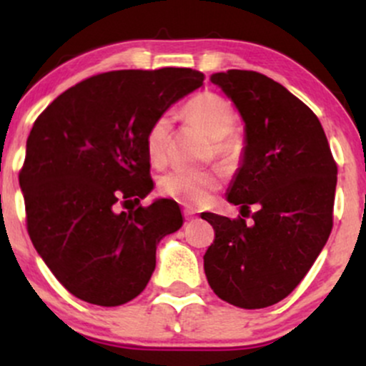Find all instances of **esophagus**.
<instances>
[{
	"instance_id": "34e87169",
	"label": "esophagus",
	"mask_w": 366,
	"mask_h": 366,
	"mask_svg": "<svg viewBox=\"0 0 366 366\" xmlns=\"http://www.w3.org/2000/svg\"><path fill=\"white\" fill-rule=\"evenodd\" d=\"M184 217H186V220H192V218L196 217L194 209H191V208H186V209H184Z\"/></svg>"
}]
</instances>
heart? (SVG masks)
Instances as JSON below:
<instances>
[{"label": "heart", "instance_id": "1", "mask_svg": "<svg viewBox=\"0 0 366 366\" xmlns=\"http://www.w3.org/2000/svg\"><path fill=\"white\" fill-rule=\"evenodd\" d=\"M184 115L189 122L203 129L213 139V149L218 158L232 162L239 157L242 142L234 134L236 112L232 103L217 92H201L186 103ZM172 130L170 115H159L149 125L146 134V149L154 165H163L169 153V141ZM217 172H191L172 170L159 179V191L172 199L189 207L204 203L208 196L218 187Z\"/></svg>", "mask_w": 366, "mask_h": 366}]
</instances>
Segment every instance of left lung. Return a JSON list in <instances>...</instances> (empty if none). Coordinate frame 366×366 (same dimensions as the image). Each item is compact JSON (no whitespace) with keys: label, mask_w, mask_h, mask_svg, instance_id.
Masks as SVG:
<instances>
[{"label":"left lung","mask_w":366,"mask_h":366,"mask_svg":"<svg viewBox=\"0 0 366 366\" xmlns=\"http://www.w3.org/2000/svg\"><path fill=\"white\" fill-rule=\"evenodd\" d=\"M244 122L241 167L227 201L249 212L230 220L201 218L215 229L204 274L220 300L244 310L267 308L305 279L332 230L337 165L320 120L282 84L251 70L209 77Z\"/></svg>","instance_id":"left-lung-1"}]
</instances>
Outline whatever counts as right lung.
Here are the masks:
<instances>
[{
    "mask_svg": "<svg viewBox=\"0 0 366 366\" xmlns=\"http://www.w3.org/2000/svg\"><path fill=\"white\" fill-rule=\"evenodd\" d=\"M191 69L115 70L75 84L37 117L19 182L32 244L53 275L86 303L120 306L144 291L157 246L182 227L153 191L146 134L175 102L203 86Z\"/></svg>",
    "mask_w": 366,
    "mask_h": 366,
    "instance_id": "obj_1",
    "label": "right lung"
}]
</instances>
